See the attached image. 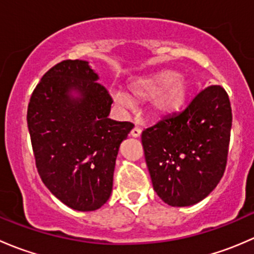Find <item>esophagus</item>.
Returning a JSON list of instances; mask_svg holds the SVG:
<instances>
[{
    "mask_svg": "<svg viewBox=\"0 0 254 254\" xmlns=\"http://www.w3.org/2000/svg\"><path fill=\"white\" fill-rule=\"evenodd\" d=\"M130 135H131L132 137H139L140 135H141V129L137 127H135L134 129L131 130V132H130Z\"/></svg>",
    "mask_w": 254,
    "mask_h": 254,
    "instance_id": "obj_1",
    "label": "esophagus"
}]
</instances>
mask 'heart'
<instances>
[{"instance_id":"obj_1","label":"heart","mask_w":254,"mask_h":254,"mask_svg":"<svg viewBox=\"0 0 254 254\" xmlns=\"http://www.w3.org/2000/svg\"><path fill=\"white\" fill-rule=\"evenodd\" d=\"M190 84L186 78L179 77L173 70H163L157 73L134 79L129 84V96L123 92L114 93L115 101L129 106L131 99H147L152 112L157 115H170L182 108L189 96Z\"/></svg>"}]
</instances>
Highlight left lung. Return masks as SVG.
<instances>
[{"label": "left lung", "instance_id": "8db88e82", "mask_svg": "<svg viewBox=\"0 0 254 254\" xmlns=\"http://www.w3.org/2000/svg\"><path fill=\"white\" fill-rule=\"evenodd\" d=\"M231 125L229 94L211 84L184 111L143 130L146 165L166 204L193 205L216 188L226 168Z\"/></svg>", "mask_w": 254, "mask_h": 254}]
</instances>
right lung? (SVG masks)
Instances as JSON below:
<instances>
[{
  "label": "right lung",
  "mask_w": 254,
  "mask_h": 254,
  "mask_svg": "<svg viewBox=\"0 0 254 254\" xmlns=\"http://www.w3.org/2000/svg\"><path fill=\"white\" fill-rule=\"evenodd\" d=\"M97 79L87 61L64 60L43 76L28 104L38 173L59 200L78 211L107 203L119 146L134 127L109 119L113 99Z\"/></svg>",
  "instance_id": "add662e5"
}]
</instances>
